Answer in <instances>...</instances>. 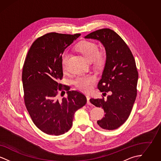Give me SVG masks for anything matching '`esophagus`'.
<instances>
[{
  "label": "esophagus",
  "instance_id": "34e87169",
  "mask_svg": "<svg viewBox=\"0 0 161 161\" xmlns=\"http://www.w3.org/2000/svg\"><path fill=\"white\" fill-rule=\"evenodd\" d=\"M86 98H87V103L88 105H91V103L90 102V97L89 95H86Z\"/></svg>",
  "mask_w": 161,
  "mask_h": 161
}]
</instances>
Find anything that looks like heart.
Masks as SVG:
<instances>
[{"instance_id": "obj_1", "label": "heart", "mask_w": 161, "mask_h": 161, "mask_svg": "<svg viewBox=\"0 0 161 161\" xmlns=\"http://www.w3.org/2000/svg\"><path fill=\"white\" fill-rule=\"evenodd\" d=\"M77 50L89 61L94 60L96 64H100L103 61V55L99 53L98 46L91 42L84 41L80 43L77 47ZM69 58V54L64 53L62 56V68L66 70V63ZM97 77L93 74H80L75 78L73 83L78 89L83 92H89L92 89V85L96 81Z\"/></svg>"}]
</instances>
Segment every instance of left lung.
I'll return each instance as SVG.
<instances>
[{
  "instance_id": "8db88e82",
  "label": "left lung",
  "mask_w": 161,
  "mask_h": 161,
  "mask_svg": "<svg viewBox=\"0 0 161 161\" xmlns=\"http://www.w3.org/2000/svg\"><path fill=\"white\" fill-rule=\"evenodd\" d=\"M99 40L104 46L106 60L98 88L101 92L110 91L107 100L93 99L90 102L102 107L104 118L97 121L100 127L115 130L126 121L137 95L138 72L133 55L129 47L115 31L104 28L84 37Z\"/></svg>"
}]
</instances>
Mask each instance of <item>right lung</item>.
<instances>
[{"mask_svg":"<svg viewBox=\"0 0 161 161\" xmlns=\"http://www.w3.org/2000/svg\"><path fill=\"white\" fill-rule=\"evenodd\" d=\"M80 34L50 32L32 44L22 71L24 101L34 124L47 135H60L71 128L75 112L86 104V97L68 91L67 98L57 100L63 78L62 54Z\"/></svg>","mask_w":161,"mask_h":161,"instance_id":"1","label":"right lung"}]
</instances>
